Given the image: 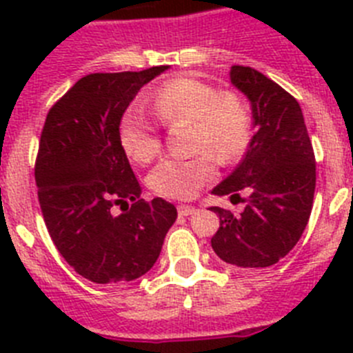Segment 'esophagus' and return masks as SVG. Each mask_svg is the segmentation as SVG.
<instances>
[{
    "label": "esophagus",
    "instance_id": "1",
    "mask_svg": "<svg viewBox=\"0 0 353 353\" xmlns=\"http://www.w3.org/2000/svg\"><path fill=\"white\" fill-rule=\"evenodd\" d=\"M194 212H196V208L191 207V205H180L179 207L180 215H191V214H194Z\"/></svg>",
    "mask_w": 353,
    "mask_h": 353
}]
</instances>
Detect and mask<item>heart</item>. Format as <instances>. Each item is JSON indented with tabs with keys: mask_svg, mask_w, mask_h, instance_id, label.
Returning a JSON list of instances; mask_svg holds the SVG:
<instances>
[{
	"mask_svg": "<svg viewBox=\"0 0 353 353\" xmlns=\"http://www.w3.org/2000/svg\"><path fill=\"white\" fill-rule=\"evenodd\" d=\"M157 118L168 125L187 121L192 125L189 159H164L150 174V185L168 198L191 199L215 179V162H233L242 155L251 136L248 108L236 93L217 90L196 77H176L164 83L152 97ZM120 143L125 154L146 164L161 152L159 127L139 105L125 111L120 121Z\"/></svg>",
	"mask_w": 353,
	"mask_h": 353,
	"instance_id": "1",
	"label": "heart"
}]
</instances>
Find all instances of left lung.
<instances>
[{
    "mask_svg": "<svg viewBox=\"0 0 353 353\" xmlns=\"http://www.w3.org/2000/svg\"><path fill=\"white\" fill-rule=\"evenodd\" d=\"M230 79L251 102L254 136L235 171L212 192L249 196L239 215L210 208L221 221L212 249L236 269H265L285 258L305 230L316 162L295 97L251 67L233 65Z\"/></svg>",
    "mask_w": 353,
    "mask_h": 353,
    "instance_id": "8db88e82",
    "label": "left lung"
}]
</instances>
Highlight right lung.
I'll return each instance as SVG.
<instances>
[{"label": "right lung", "instance_id": "1", "mask_svg": "<svg viewBox=\"0 0 353 353\" xmlns=\"http://www.w3.org/2000/svg\"><path fill=\"white\" fill-rule=\"evenodd\" d=\"M168 68L81 77L43 123L35 162L43 221L65 261L99 285L148 272L176 219L166 199L139 198L141 185L120 143L125 109Z\"/></svg>", "mask_w": 353, "mask_h": 353}]
</instances>
